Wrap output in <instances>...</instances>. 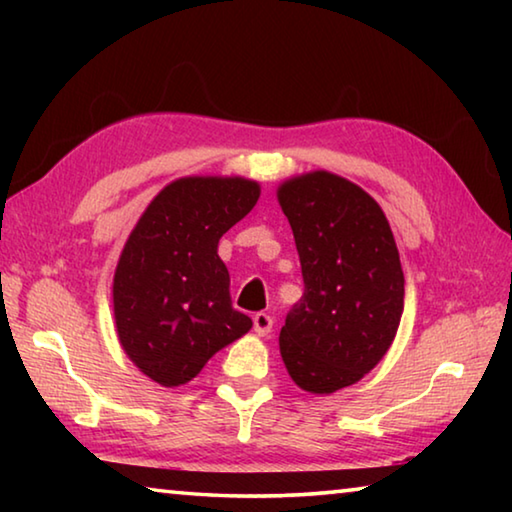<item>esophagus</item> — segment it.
Returning <instances> with one entry per match:
<instances>
[{
    "label": "esophagus",
    "mask_w": 512,
    "mask_h": 512,
    "mask_svg": "<svg viewBox=\"0 0 512 512\" xmlns=\"http://www.w3.org/2000/svg\"><path fill=\"white\" fill-rule=\"evenodd\" d=\"M253 325H255V332L259 336H266L273 332V316L271 314H264V311H259L253 318Z\"/></svg>",
    "instance_id": "obj_1"
}]
</instances>
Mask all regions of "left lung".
<instances>
[{
    "instance_id": "left-lung-1",
    "label": "left lung",
    "mask_w": 512,
    "mask_h": 512,
    "mask_svg": "<svg viewBox=\"0 0 512 512\" xmlns=\"http://www.w3.org/2000/svg\"><path fill=\"white\" fill-rule=\"evenodd\" d=\"M300 255L305 293L280 332L291 379L329 395L359 381L391 348L404 311V273L375 198L327 171L277 189Z\"/></svg>"
}]
</instances>
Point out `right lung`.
Instances as JSON below:
<instances>
[{
	"mask_svg": "<svg viewBox=\"0 0 512 512\" xmlns=\"http://www.w3.org/2000/svg\"><path fill=\"white\" fill-rule=\"evenodd\" d=\"M257 198L255 180L180 178L153 198L121 250L112 284L119 343L160 386L187 384L253 327L232 307L216 248Z\"/></svg>",
	"mask_w": 512,
	"mask_h": 512,
	"instance_id": "add662e5",
	"label": "right lung"
}]
</instances>
